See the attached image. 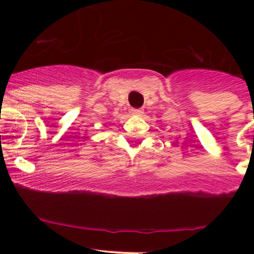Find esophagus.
<instances>
[{
  "label": "esophagus",
  "instance_id": "34e87169",
  "mask_svg": "<svg viewBox=\"0 0 254 254\" xmlns=\"http://www.w3.org/2000/svg\"><path fill=\"white\" fill-rule=\"evenodd\" d=\"M142 111L141 109H131V114L134 115V117H141L142 115Z\"/></svg>",
  "mask_w": 254,
  "mask_h": 254
}]
</instances>
